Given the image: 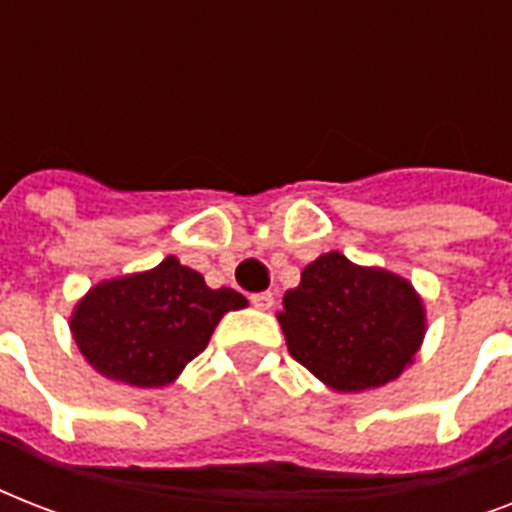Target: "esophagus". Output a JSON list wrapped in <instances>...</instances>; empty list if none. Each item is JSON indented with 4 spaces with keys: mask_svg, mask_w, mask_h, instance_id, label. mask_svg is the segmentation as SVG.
Instances as JSON below:
<instances>
[{
    "mask_svg": "<svg viewBox=\"0 0 512 512\" xmlns=\"http://www.w3.org/2000/svg\"><path fill=\"white\" fill-rule=\"evenodd\" d=\"M249 300H252V305L260 308V311H268V308H273V303H276V300H273V292H257V295H252Z\"/></svg>",
    "mask_w": 512,
    "mask_h": 512,
    "instance_id": "esophagus-1",
    "label": "esophagus"
}]
</instances>
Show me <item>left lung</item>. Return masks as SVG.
Instances as JSON below:
<instances>
[{
  "label": "left lung",
  "mask_w": 512,
  "mask_h": 512,
  "mask_svg": "<svg viewBox=\"0 0 512 512\" xmlns=\"http://www.w3.org/2000/svg\"><path fill=\"white\" fill-rule=\"evenodd\" d=\"M289 353L329 388L358 393L396 380L425 335L409 281L329 252L305 265L279 313Z\"/></svg>",
  "instance_id": "8db88e82"
}]
</instances>
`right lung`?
<instances>
[{
	"label": "right lung",
	"instance_id": "right-lung-1",
	"mask_svg": "<svg viewBox=\"0 0 512 512\" xmlns=\"http://www.w3.org/2000/svg\"><path fill=\"white\" fill-rule=\"evenodd\" d=\"M244 305L236 289H209L201 273L167 257L154 271L92 287L76 305L71 332L103 377L159 388L207 348L225 313Z\"/></svg>",
	"mask_w": 512,
	"mask_h": 512
}]
</instances>
